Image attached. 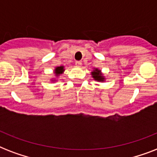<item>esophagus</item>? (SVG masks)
Segmentation results:
<instances>
[{
    "instance_id": "1",
    "label": "esophagus",
    "mask_w": 157,
    "mask_h": 157,
    "mask_svg": "<svg viewBox=\"0 0 157 157\" xmlns=\"http://www.w3.org/2000/svg\"><path fill=\"white\" fill-rule=\"evenodd\" d=\"M76 65L77 67H81V65H82V63H81V61H76Z\"/></svg>"
}]
</instances>
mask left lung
<instances>
[{
	"instance_id": "8db88e82",
	"label": "left lung",
	"mask_w": 157,
	"mask_h": 157,
	"mask_svg": "<svg viewBox=\"0 0 157 157\" xmlns=\"http://www.w3.org/2000/svg\"><path fill=\"white\" fill-rule=\"evenodd\" d=\"M91 76L94 80H95L96 81H98V82H105L106 81V77L104 76L102 71L97 67H94L93 71H91Z\"/></svg>"
}]
</instances>
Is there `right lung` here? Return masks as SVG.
Wrapping results in <instances>:
<instances>
[{
    "label": "right lung",
    "mask_w": 157,
    "mask_h": 157,
    "mask_svg": "<svg viewBox=\"0 0 157 157\" xmlns=\"http://www.w3.org/2000/svg\"><path fill=\"white\" fill-rule=\"evenodd\" d=\"M64 71H65V68H64V66H59L56 67L54 69V76L52 79H50V81L51 82H55V81H58V79L62 74H63Z\"/></svg>",
    "instance_id": "1"
}]
</instances>
